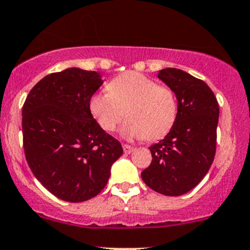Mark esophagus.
<instances>
[{
  "instance_id": "1",
  "label": "esophagus",
  "mask_w": 250,
  "mask_h": 250,
  "mask_svg": "<svg viewBox=\"0 0 250 250\" xmlns=\"http://www.w3.org/2000/svg\"><path fill=\"white\" fill-rule=\"evenodd\" d=\"M123 148H124L125 155H128V153H131L133 151V146H131V145H127V144L123 145Z\"/></svg>"
}]
</instances>
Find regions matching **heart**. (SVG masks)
I'll use <instances>...</instances> for the list:
<instances>
[{"mask_svg":"<svg viewBox=\"0 0 250 250\" xmlns=\"http://www.w3.org/2000/svg\"><path fill=\"white\" fill-rule=\"evenodd\" d=\"M107 88L89 100L92 116L106 132L116 130L125 114L128 119L122 134L126 139H159L175 125L178 103L172 88L137 72L118 75Z\"/></svg>","mask_w":250,"mask_h":250,"instance_id":"obj_1","label":"heart"}]
</instances>
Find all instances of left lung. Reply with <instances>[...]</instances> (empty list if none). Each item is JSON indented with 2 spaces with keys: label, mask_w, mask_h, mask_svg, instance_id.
<instances>
[{
  "label": "left lung",
  "mask_w": 250,
  "mask_h": 250,
  "mask_svg": "<svg viewBox=\"0 0 250 250\" xmlns=\"http://www.w3.org/2000/svg\"><path fill=\"white\" fill-rule=\"evenodd\" d=\"M158 78L176 93L178 114L164 139L148 147L152 161L142 178L156 192L181 196L200 183L214 162L220 108L209 86L189 73L164 68Z\"/></svg>",
  "instance_id": "left-lung-1"
}]
</instances>
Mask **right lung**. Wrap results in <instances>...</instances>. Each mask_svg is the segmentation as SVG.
<instances>
[{"label": "right lung", "instance_id": "obj_1", "mask_svg": "<svg viewBox=\"0 0 250 250\" xmlns=\"http://www.w3.org/2000/svg\"><path fill=\"white\" fill-rule=\"evenodd\" d=\"M103 85L94 71L46 75L22 107L24 155L38 181L60 200L83 202L107 184L122 144L100 127L89 100Z\"/></svg>", "mask_w": 250, "mask_h": 250}]
</instances>
